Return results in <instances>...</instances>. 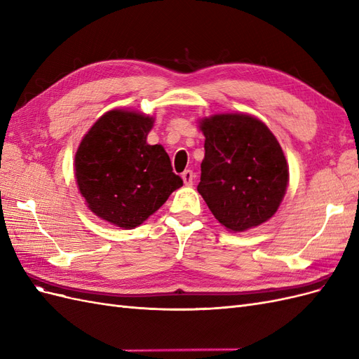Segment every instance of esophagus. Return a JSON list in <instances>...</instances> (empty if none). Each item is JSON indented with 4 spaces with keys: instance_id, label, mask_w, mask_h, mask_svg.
I'll use <instances>...</instances> for the list:
<instances>
[{
    "instance_id": "34e87169",
    "label": "esophagus",
    "mask_w": 359,
    "mask_h": 359,
    "mask_svg": "<svg viewBox=\"0 0 359 359\" xmlns=\"http://www.w3.org/2000/svg\"><path fill=\"white\" fill-rule=\"evenodd\" d=\"M182 181H184V184H186V186H193V182H194V178H196V175H194V172L193 170H184L182 172Z\"/></svg>"
}]
</instances>
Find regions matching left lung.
Here are the masks:
<instances>
[{"label":"left lung","instance_id":"8db88e82","mask_svg":"<svg viewBox=\"0 0 359 359\" xmlns=\"http://www.w3.org/2000/svg\"><path fill=\"white\" fill-rule=\"evenodd\" d=\"M205 157L198 191L226 229L244 232L276 214L289 182L278 140L257 118L219 114L201 121Z\"/></svg>","mask_w":359,"mask_h":359}]
</instances>
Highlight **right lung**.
Masks as SVG:
<instances>
[{"label":"right lung","mask_w":359,"mask_h":359,"mask_svg":"<svg viewBox=\"0 0 359 359\" xmlns=\"http://www.w3.org/2000/svg\"><path fill=\"white\" fill-rule=\"evenodd\" d=\"M154 118L114 109L97 119L74 156V175L88 208L123 229L142 224L182 180L161 145H148Z\"/></svg>","instance_id":"add662e5"}]
</instances>
